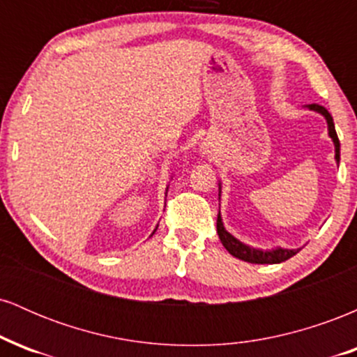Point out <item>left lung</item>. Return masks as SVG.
Wrapping results in <instances>:
<instances>
[{
	"mask_svg": "<svg viewBox=\"0 0 357 357\" xmlns=\"http://www.w3.org/2000/svg\"><path fill=\"white\" fill-rule=\"evenodd\" d=\"M307 109L315 110V112L322 114L327 121V129H329V136L333 139L334 146H335V161L339 165V159H341V144H339V137L337 132H335V127H334V121L333 116L327 112L326 107L319 104H309ZM216 231H218V236L223 243V247L230 252V255L240 258V260L248 261V264H280V261L289 260L290 257H294L298 250H289V248H272V250H258L253 247H248V245L241 243L240 240H236L235 236L230 235L223 227V221H221V216L218 213V220H216Z\"/></svg>",
	"mask_w": 357,
	"mask_h": 357,
	"instance_id": "8db88e82",
	"label": "left lung"
}]
</instances>
